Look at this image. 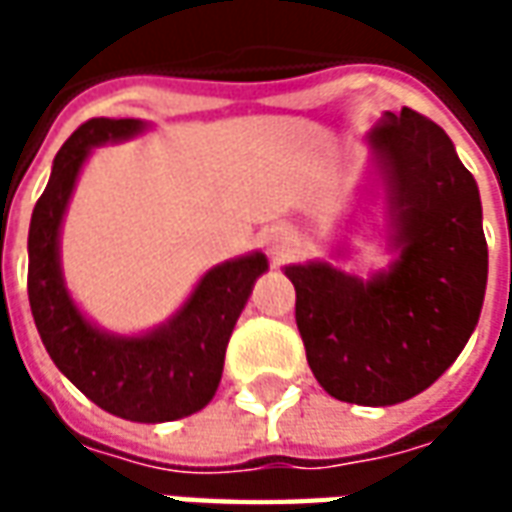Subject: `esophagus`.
<instances>
[{"label": "esophagus", "instance_id": "34e87169", "mask_svg": "<svg viewBox=\"0 0 512 512\" xmlns=\"http://www.w3.org/2000/svg\"><path fill=\"white\" fill-rule=\"evenodd\" d=\"M293 233H290L288 227H271L263 235V246H266V252L271 255V260H285L290 255V246H293Z\"/></svg>", "mask_w": 512, "mask_h": 512}]
</instances>
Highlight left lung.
<instances>
[{
    "instance_id": "1",
    "label": "left lung",
    "mask_w": 512,
    "mask_h": 512,
    "mask_svg": "<svg viewBox=\"0 0 512 512\" xmlns=\"http://www.w3.org/2000/svg\"><path fill=\"white\" fill-rule=\"evenodd\" d=\"M397 260L370 279L329 263L285 266L310 370L337 400L395 406L458 359L483 310V205L433 120L403 106L367 134Z\"/></svg>"
}]
</instances>
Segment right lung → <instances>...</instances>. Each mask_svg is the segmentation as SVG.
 Returning <instances> with one entry per match:
<instances>
[{
    "instance_id": "1",
    "label": "right lung",
    "mask_w": 512,
    "mask_h": 512,
    "mask_svg": "<svg viewBox=\"0 0 512 512\" xmlns=\"http://www.w3.org/2000/svg\"><path fill=\"white\" fill-rule=\"evenodd\" d=\"M142 131L145 123L134 117H93L60 147L29 222L27 293L51 362L95 406L131 422H172L205 408L216 395L235 321L268 260L252 252L213 266L164 326L139 337L109 334L84 318L62 279V216L90 147Z\"/></svg>"
}]
</instances>
